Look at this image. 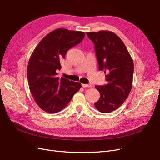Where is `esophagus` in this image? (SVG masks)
I'll list each match as a JSON object with an SVG mask.
<instances>
[{"mask_svg":"<svg viewBox=\"0 0 160 160\" xmlns=\"http://www.w3.org/2000/svg\"><path fill=\"white\" fill-rule=\"evenodd\" d=\"M82 87H84V88H88V87H91V85L82 84Z\"/></svg>","mask_w":160,"mask_h":160,"instance_id":"1","label":"esophagus"}]
</instances>
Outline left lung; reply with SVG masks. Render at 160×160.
<instances>
[{"instance_id": "1", "label": "left lung", "mask_w": 160, "mask_h": 160, "mask_svg": "<svg viewBox=\"0 0 160 160\" xmlns=\"http://www.w3.org/2000/svg\"><path fill=\"white\" fill-rule=\"evenodd\" d=\"M94 44L99 71H104L107 84L95 86L100 98L97 110L109 113L119 108L128 97L133 84V60L122 41L108 31L86 33Z\"/></svg>"}]
</instances>
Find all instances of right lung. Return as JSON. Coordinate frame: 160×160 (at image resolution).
Segmentation results:
<instances>
[{"label": "right lung", "instance_id": "right-lung-1", "mask_svg": "<svg viewBox=\"0 0 160 160\" xmlns=\"http://www.w3.org/2000/svg\"><path fill=\"white\" fill-rule=\"evenodd\" d=\"M84 32L57 29L42 39L32 53L27 67V79L35 102L50 113L62 111L81 88L80 82L58 77L67 52L80 43Z\"/></svg>", "mask_w": 160, "mask_h": 160}]
</instances>
